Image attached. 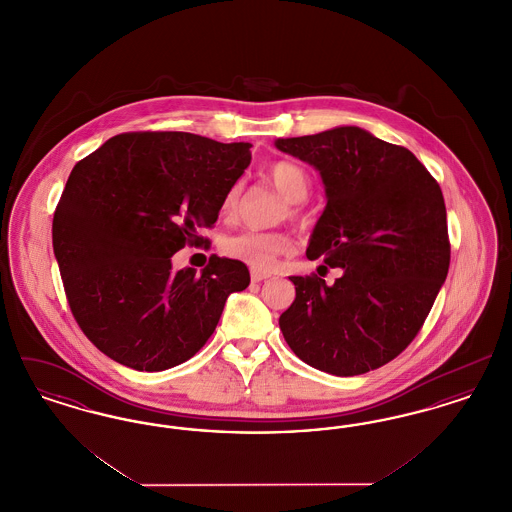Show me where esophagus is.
Segmentation results:
<instances>
[{
  "label": "esophagus",
  "mask_w": 512,
  "mask_h": 512,
  "mask_svg": "<svg viewBox=\"0 0 512 512\" xmlns=\"http://www.w3.org/2000/svg\"><path fill=\"white\" fill-rule=\"evenodd\" d=\"M270 278V274L268 272H261V270H251V282H263V280H267Z\"/></svg>",
  "instance_id": "esophagus-1"
}]
</instances>
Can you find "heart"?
Listing matches in <instances>:
<instances>
[{
    "mask_svg": "<svg viewBox=\"0 0 512 512\" xmlns=\"http://www.w3.org/2000/svg\"><path fill=\"white\" fill-rule=\"evenodd\" d=\"M265 178L290 201V205H288L290 219H301L303 217L301 201L307 199V195L311 192V186H313L309 171L295 161L280 159V161H274L268 165ZM242 194H244V184H242V180H236L222 195L220 213L226 219H234L238 215ZM292 249L293 240L286 232L245 230L240 234L228 236L222 242V251L228 257L238 259L255 270H270L280 257L292 253Z\"/></svg>",
    "mask_w": 512,
    "mask_h": 512,
    "instance_id": "1",
    "label": "heart"
}]
</instances>
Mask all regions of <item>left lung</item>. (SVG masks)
I'll return each instance as SVG.
<instances>
[{"instance_id":"obj_1","label":"left lung","mask_w":512,"mask_h":512,"mask_svg":"<svg viewBox=\"0 0 512 512\" xmlns=\"http://www.w3.org/2000/svg\"><path fill=\"white\" fill-rule=\"evenodd\" d=\"M317 167L326 186L307 259L343 268L328 286L292 276L295 301L280 330L307 365L357 376L403 353L447 278L451 244L438 180L403 146L357 126L278 140Z\"/></svg>"}]
</instances>
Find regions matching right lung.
I'll return each instance as SVG.
<instances>
[{"mask_svg": "<svg viewBox=\"0 0 512 512\" xmlns=\"http://www.w3.org/2000/svg\"><path fill=\"white\" fill-rule=\"evenodd\" d=\"M251 144L190 132H124L74 165L53 213V253L84 336L113 361L157 372L213 336L226 297L249 286L242 261L172 272L184 245L209 244L222 195Z\"/></svg>", "mask_w": 512, "mask_h": 512, "instance_id": "right-lung-1", "label": "right lung"}]
</instances>
